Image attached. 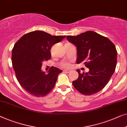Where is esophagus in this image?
Segmentation results:
<instances>
[{"label":"esophagus","instance_id":"obj_1","mask_svg":"<svg viewBox=\"0 0 127 127\" xmlns=\"http://www.w3.org/2000/svg\"><path fill=\"white\" fill-rule=\"evenodd\" d=\"M64 72H67V73H69V71H70V70H69V69H64Z\"/></svg>","mask_w":127,"mask_h":127}]
</instances>
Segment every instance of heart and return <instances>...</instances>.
<instances>
[{
	"label": "heart",
	"instance_id": "obj_1",
	"mask_svg": "<svg viewBox=\"0 0 127 127\" xmlns=\"http://www.w3.org/2000/svg\"><path fill=\"white\" fill-rule=\"evenodd\" d=\"M61 66L63 67H68L69 66V64L67 62H63L61 64Z\"/></svg>",
	"mask_w": 127,
	"mask_h": 127
}]
</instances>
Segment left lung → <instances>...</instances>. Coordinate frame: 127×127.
<instances>
[{
  "label": "left lung",
  "mask_w": 127,
  "mask_h": 127,
  "mask_svg": "<svg viewBox=\"0 0 127 127\" xmlns=\"http://www.w3.org/2000/svg\"><path fill=\"white\" fill-rule=\"evenodd\" d=\"M76 47V63H83L89 68L87 72L81 73L72 82L75 88L84 95H93L107 85L115 71L117 51L113 42L106 37L93 31L66 37Z\"/></svg>",
  "instance_id": "left-lung-1"
}]
</instances>
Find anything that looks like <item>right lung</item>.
I'll return each mask as SVG.
<instances>
[{"mask_svg":"<svg viewBox=\"0 0 127 127\" xmlns=\"http://www.w3.org/2000/svg\"><path fill=\"white\" fill-rule=\"evenodd\" d=\"M66 35H51L35 30L23 35L12 50L11 61L16 77L22 88L35 97H44L55 87L61 69L52 67L42 71V62L51 58V49Z\"/></svg>","mask_w":127,"mask_h":127,"instance_id":"obj_1","label":"right lung"}]
</instances>
